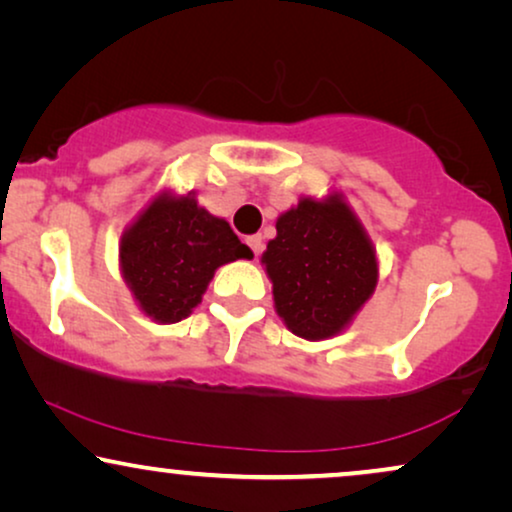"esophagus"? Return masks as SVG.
Here are the masks:
<instances>
[{
	"mask_svg": "<svg viewBox=\"0 0 512 512\" xmlns=\"http://www.w3.org/2000/svg\"><path fill=\"white\" fill-rule=\"evenodd\" d=\"M247 244H249V249L254 251V256H258L263 251V237L261 235H251V237H247Z\"/></svg>",
	"mask_w": 512,
	"mask_h": 512,
	"instance_id": "obj_1",
	"label": "esophagus"
}]
</instances>
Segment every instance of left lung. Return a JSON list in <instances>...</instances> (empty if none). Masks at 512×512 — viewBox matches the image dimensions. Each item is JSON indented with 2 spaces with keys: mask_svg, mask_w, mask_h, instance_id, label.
Wrapping results in <instances>:
<instances>
[{
  "mask_svg": "<svg viewBox=\"0 0 512 512\" xmlns=\"http://www.w3.org/2000/svg\"><path fill=\"white\" fill-rule=\"evenodd\" d=\"M275 228L277 237L268 242L261 263L277 314L298 338L314 342L340 335L373 296L380 277L375 247L359 216L338 191L326 198L303 195Z\"/></svg>",
  "mask_w": 512,
  "mask_h": 512,
  "instance_id": "8db88e82",
  "label": "left lung"
}]
</instances>
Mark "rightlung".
I'll use <instances>...</instances> for the list:
<instances>
[{
    "label": "right lung",
    "mask_w": 512,
    "mask_h": 512,
    "mask_svg": "<svg viewBox=\"0 0 512 512\" xmlns=\"http://www.w3.org/2000/svg\"><path fill=\"white\" fill-rule=\"evenodd\" d=\"M254 258L226 219L198 205L195 193L160 191L123 230L118 265L146 317L177 324L200 305L214 272Z\"/></svg>",
    "instance_id": "add662e5"
}]
</instances>
